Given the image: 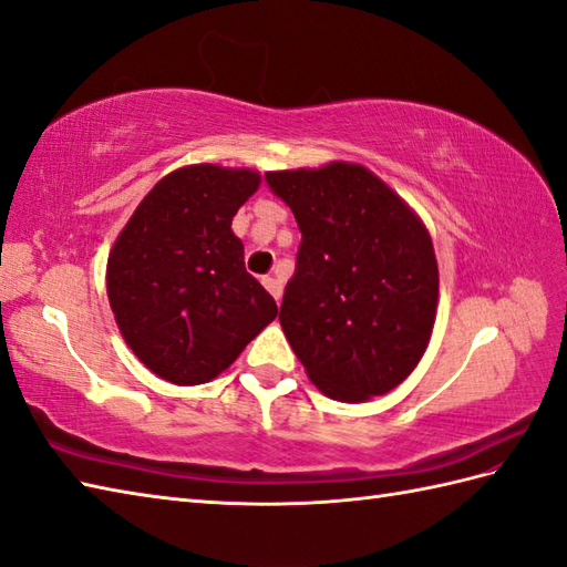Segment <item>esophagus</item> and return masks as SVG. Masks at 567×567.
Instances as JSON below:
<instances>
[{
	"label": "esophagus",
	"instance_id": "obj_1",
	"mask_svg": "<svg viewBox=\"0 0 567 567\" xmlns=\"http://www.w3.org/2000/svg\"><path fill=\"white\" fill-rule=\"evenodd\" d=\"M262 285H265V290H268L275 297V302H280V299H282V282L275 280V277H265Z\"/></svg>",
	"mask_w": 567,
	"mask_h": 567
}]
</instances>
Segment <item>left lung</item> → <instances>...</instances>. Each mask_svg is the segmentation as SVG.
Instances as JSON below:
<instances>
[{"label": "left lung", "mask_w": 567, "mask_h": 567, "mask_svg": "<svg viewBox=\"0 0 567 567\" xmlns=\"http://www.w3.org/2000/svg\"><path fill=\"white\" fill-rule=\"evenodd\" d=\"M302 244L280 327L307 378L346 404L402 384L426 353L439 262L419 214L360 163L265 175Z\"/></svg>", "instance_id": "left-lung-1"}]
</instances>
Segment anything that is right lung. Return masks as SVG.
<instances>
[{
    "label": "right lung",
    "instance_id": "right-lung-1",
    "mask_svg": "<svg viewBox=\"0 0 567 567\" xmlns=\"http://www.w3.org/2000/svg\"><path fill=\"white\" fill-rule=\"evenodd\" d=\"M258 187L250 167H177L116 236L106 295L126 346L153 375L183 388L219 378L277 317L231 231Z\"/></svg>",
    "mask_w": 567,
    "mask_h": 567
}]
</instances>
